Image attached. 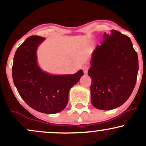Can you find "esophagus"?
Returning a JSON list of instances; mask_svg holds the SVG:
<instances>
[{
  "label": "esophagus",
  "instance_id": "obj_1",
  "mask_svg": "<svg viewBox=\"0 0 146 146\" xmlns=\"http://www.w3.org/2000/svg\"><path fill=\"white\" fill-rule=\"evenodd\" d=\"M83 71H84V73H88V66H84V67L83 68Z\"/></svg>",
  "mask_w": 146,
  "mask_h": 146
}]
</instances>
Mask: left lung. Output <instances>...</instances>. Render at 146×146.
Instances as JSON below:
<instances>
[{"instance_id": "1", "label": "left lung", "mask_w": 146, "mask_h": 146, "mask_svg": "<svg viewBox=\"0 0 146 146\" xmlns=\"http://www.w3.org/2000/svg\"><path fill=\"white\" fill-rule=\"evenodd\" d=\"M93 52L88 73L91 78V103L100 110L124 104L136 84L139 61L130 38L116 30L104 33Z\"/></svg>"}]
</instances>
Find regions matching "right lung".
I'll list each match as a JSON object with an SVG mask.
<instances>
[{"label": "right lung", "mask_w": 146, "mask_h": 146, "mask_svg": "<svg viewBox=\"0 0 146 146\" xmlns=\"http://www.w3.org/2000/svg\"><path fill=\"white\" fill-rule=\"evenodd\" d=\"M44 40L42 37L31 36L18 48L12 77L22 99L31 108L40 113L54 114L66 108L70 89L84 73L80 70L73 75H53L42 71L37 64L36 51Z\"/></svg>", "instance_id": "add662e5"}]
</instances>
